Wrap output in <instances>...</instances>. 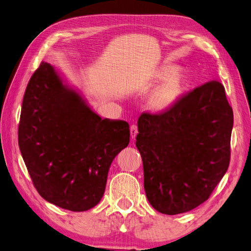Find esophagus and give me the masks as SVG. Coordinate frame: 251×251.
Masks as SVG:
<instances>
[{"label":"esophagus","mask_w":251,"mask_h":251,"mask_svg":"<svg viewBox=\"0 0 251 251\" xmlns=\"http://www.w3.org/2000/svg\"><path fill=\"white\" fill-rule=\"evenodd\" d=\"M130 133H131V137H132L133 139H135V138H136V136H137V134H138V128H137V126H135V125L131 126Z\"/></svg>","instance_id":"34e87169"}]
</instances>
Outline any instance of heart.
<instances>
[{
  "label": "heart",
  "instance_id": "b5f03b06",
  "mask_svg": "<svg viewBox=\"0 0 251 251\" xmlns=\"http://www.w3.org/2000/svg\"><path fill=\"white\" fill-rule=\"evenodd\" d=\"M175 65L159 67L153 75V82H160L149 97V107L154 112H163L176 104L184 92L185 75Z\"/></svg>",
  "mask_w": 251,
  "mask_h": 251
}]
</instances>
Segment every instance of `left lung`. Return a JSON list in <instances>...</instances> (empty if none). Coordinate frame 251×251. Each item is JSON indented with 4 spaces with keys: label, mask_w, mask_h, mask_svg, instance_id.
<instances>
[{
    "label": "left lung",
    "mask_w": 251,
    "mask_h": 251,
    "mask_svg": "<svg viewBox=\"0 0 251 251\" xmlns=\"http://www.w3.org/2000/svg\"><path fill=\"white\" fill-rule=\"evenodd\" d=\"M232 126V109L216 80L161 114H141L136 147L151 206L178 215L206 201L228 169Z\"/></svg>",
    "instance_id": "obj_1"
}]
</instances>
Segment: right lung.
Listing matches in <instances>:
<instances>
[{"label":"right lung","mask_w":251,"mask_h":251,"mask_svg":"<svg viewBox=\"0 0 251 251\" xmlns=\"http://www.w3.org/2000/svg\"><path fill=\"white\" fill-rule=\"evenodd\" d=\"M128 142L126 121L102 119L54 66L41 64L23 100L19 147L45 200L72 211L94 207L112 161Z\"/></svg>","instance_id":"obj_1"}]
</instances>
